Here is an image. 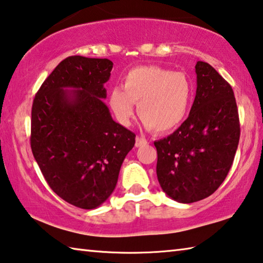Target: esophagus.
Instances as JSON below:
<instances>
[{"label":"esophagus","mask_w":263,"mask_h":263,"mask_svg":"<svg viewBox=\"0 0 263 263\" xmlns=\"http://www.w3.org/2000/svg\"><path fill=\"white\" fill-rule=\"evenodd\" d=\"M146 144H147V140L145 138H141V137H137V138H136V146L137 147L145 146Z\"/></svg>","instance_id":"34e87169"}]
</instances>
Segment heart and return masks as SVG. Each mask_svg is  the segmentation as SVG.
Instances as JSON below:
<instances>
[{"mask_svg": "<svg viewBox=\"0 0 263 263\" xmlns=\"http://www.w3.org/2000/svg\"><path fill=\"white\" fill-rule=\"evenodd\" d=\"M193 99V85L184 72L159 66H138L125 73L122 86L109 91L110 109L120 124H131L137 112L146 130L167 133L184 122Z\"/></svg>", "mask_w": 263, "mask_h": 263, "instance_id": "obj_1", "label": "heart"}]
</instances>
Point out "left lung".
Here are the masks:
<instances>
[{"label":"left lung","instance_id":"obj_1","mask_svg":"<svg viewBox=\"0 0 263 263\" xmlns=\"http://www.w3.org/2000/svg\"><path fill=\"white\" fill-rule=\"evenodd\" d=\"M197 93L189 118L167 138L154 141L161 190L181 203L199 201L219 189L240 139L232 86L205 62L195 65Z\"/></svg>","mask_w":263,"mask_h":263}]
</instances>
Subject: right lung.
I'll return each mask as SVG.
<instances>
[{"mask_svg":"<svg viewBox=\"0 0 263 263\" xmlns=\"http://www.w3.org/2000/svg\"><path fill=\"white\" fill-rule=\"evenodd\" d=\"M112 66L107 58H65L32 103L35 160L50 189L83 210H93L109 199L136 143L135 133L112 119L103 101Z\"/></svg>","mask_w":263,"mask_h":263,"instance_id":"obj_1","label":"right lung"}]
</instances>
